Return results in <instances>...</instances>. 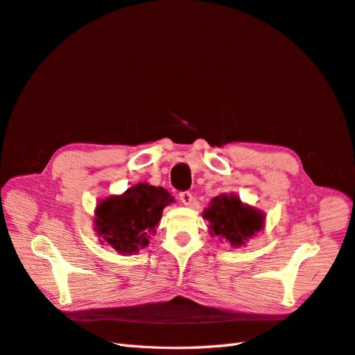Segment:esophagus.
I'll return each mask as SVG.
<instances>
[{
    "mask_svg": "<svg viewBox=\"0 0 355 355\" xmlns=\"http://www.w3.org/2000/svg\"><path fill=\"white\" fill-rule=\"evenodd\" d=\"M179 200H180V202H182L183 205H191L192 201H193V196H192L191 192L185 191V192H180V193H179Z\"/></svg>",
    "mask_w": 355,
    "mask_h": 355,
    "instance_id": "34e87169",
    "label": "esophagus"
}]
</instances>
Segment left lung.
I'll use <instances>...</instances> for the list:
<instances>
[{
	"mask_svg": "<svg viewBox=\"0 0 355 355\" xmlns=\"http://www.w3.org/2000/svg\"><path fill=\"white\" fill-rule=\"evenodd\" d=\"M209 221L211 236L225 239L233 248L245 246L250 237L262 230L265 216L262 211L242 204L236 195H218L204 211Z\"/></svg>",
	"mask_w": 355,
	"mask_h": 355,
	"instance_id": "obj_1",
	"label": "left lung"
}]
</instances>
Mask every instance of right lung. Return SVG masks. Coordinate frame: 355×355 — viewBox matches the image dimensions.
<instances>
[{"instance_id": "add662e5", "label": "right lung", "mask_w": 355, "mask_h": 355, "mask_svg": "<svg viewBox=\"0 0 355 355\" xmlns=\"http://www.w3.org/2000/svg\"><path fill=\"white\" fill-rule=\"evenodd\" d=\"M173 196L162 187L137 183L122 195H112L98 202L94 211V230L101 242L122 254L144 249L155 233L163 208Z\"/></svg>"}]
</instances>
